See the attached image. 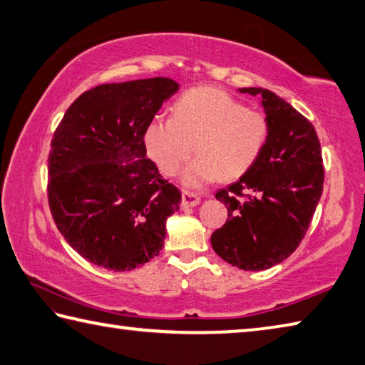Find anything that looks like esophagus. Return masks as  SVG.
I'll use <instances>...</instances> for the list:
<instances>
[{
	"label": "esophagus",
	"instance_id": "1",
	"mask_svg": "<svg viewBox=\"0 0 365 365\" xmlns=\"http://www.w3.org/2000/svg\"><path fill=\"white\" fill-rule=\"evenodd\" d=\"M201 197L195 191H188V190H183L182 191V205L183 207H195V205L200 204Z\"/></svg>",
	"mask_w": 365,
	"mask_h": 365
}]
</instances>
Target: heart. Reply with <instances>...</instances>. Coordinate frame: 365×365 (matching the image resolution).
<instances>
[{"instance_id": "obj_1", "label": "heart", "mask_w": 365, "mask_h": 365, "mask_svg": "<svg viewBox=\"0 0 365 365\" xmlns=\"http://www.w3.org/2000/svg\"><path fill=\"white\" fill-rule=\"evenodd\" d=\"M271 124L263 111L250 110L228 92L197 88L183 94L170 118L156 116L145 130V147L165 175H174L193 155L200 156L183 182L201 187L218 177L233 180L249 172L268 145Z\"/></svg>"}]
</instances>
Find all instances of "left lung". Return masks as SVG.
Wrapping results in <instances>:
<instances>
[{"instance_id":"obj_1","label":"left lung","mask_w":365,"mask_h":365,"mask_svg":"<svg viewBox=\"0 0 365 365\" xmlns=\"http://www.w3.org/2000/svg\"><path fill=\"white\" fill-rule=\"evenodd\" d=\"M240 92L262 96L269 138L254 168L217 191L228 218L210 242L233 267L260 271L286 260L300 246L321 200L324 165L314 125L292 105L268 89Z\"/></svg>"}]
</instances>
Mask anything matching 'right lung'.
I'll return each instance as SVG.
<instances>
[{"label":"right lung","instance_id":"right-lung-1","mask_svg":"<svg viewBox=\"0 0 365 365\" xmlns=\"http://www.w3.org/2000/svg\"><path fill=\"white\" fill-rule=\"evenodd\" d=\"M178 84L169 78L101 84L65 111L51 142L52 218L86 260L113 271L150 262L182 193L147 158L145 130Z\"/></svg>","mask_w":365,"mask_h":365}]
</instances>
